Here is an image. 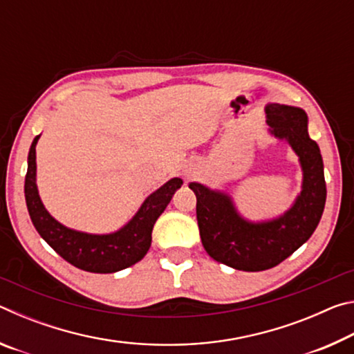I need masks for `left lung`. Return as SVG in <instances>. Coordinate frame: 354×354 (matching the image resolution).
Returning a JSON list of instances; mask_svg holds the SVG:
<instances>
[{"label": "left lung", "mask_w": 354, "mask_h": 354, "mask_svg": "<svg viewBox=\"0 0 354 354\" xmlns=\"http://www.w3.org/2000/svg\"><path fill=\"white\" fill-rule=\"evenodd\" d=\"M267 124L274 139L286 140L298 156L303 171L301 192L284 214L251 221L237 211L231 195L205 184L190 183L196 195V220L207 254L243 272L268 270L287 259L313 236L326 201L320 148L308 134V115L301 107L270 103Z\"/></svg>", "instance_id": "left-lung-1"}]
</instances>
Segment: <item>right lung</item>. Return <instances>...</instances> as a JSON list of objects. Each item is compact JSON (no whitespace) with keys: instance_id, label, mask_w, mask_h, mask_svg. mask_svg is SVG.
<instances>
[{"instance_id":"1","label":"right lung","mask_w":354,"mask_h":354,"mask_svg":"<svg viewBox=\"0 0 354 354\" xmlns=\"http://www.w3.org/2000/svg\"><path fill=\"white\" fill-rule=\"evenodd\" d=\"M39 139L40 136L35 137L29 148L25 198L29 217L40 237L71 266L92 273H115L143 259L151 247V232L156 220L165 211L175 192L183 185V179L171 178L148 195L134 217L117 231L109 234L76 231L59 223L40 200L35 183V145Z\"/></svg>"}]
</instances>
